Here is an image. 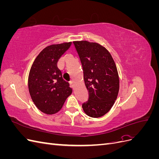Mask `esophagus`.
<instances>
[{
	"label": "esophagus",
	"mask_w": 159,
	"mask_h": 159,
	"mask_svg": "<svg viewBox=\"0 0 159 159\" xmlns=\"http://www.w3.org/2000/svg\"><path fill=\"white\" fill-rule=\"evenodd\" d=\"M70 85H71V88L74 90V89H75V84L74 81H70Z\"/></svg>",
	"instance_id": "34e87169"
}]
</instances>
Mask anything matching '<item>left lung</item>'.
Masks as SVG:
<instances>
[{"label": "left lung", "mask_w": 159, "mask_h": 159, "mask_svg": "<svg viewBox=\"0 0 159 159\" xmlns=\"http://www.w3.org/2000/svg\"><path fill=\"white\" fill-rule=\"evenodd\" d=\"M84 71V80L89 99L83 103L85 114L93 118L109 111L117 99L119 78L116 65L109 52L96 42L75 41Z\"/></svg>", "instance_id": "1"}]
</instances>
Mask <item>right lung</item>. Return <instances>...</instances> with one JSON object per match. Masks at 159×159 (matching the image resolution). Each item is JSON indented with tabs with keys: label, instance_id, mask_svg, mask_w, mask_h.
<instances>
[{
	"label": "right lung",
	"instance_id": "1",
	"mask_svg": "<svg viewBox=\"0 0 159 159\" xmlns=\"http://www.w3.org/2000/svg\"><path fill=\"white\" fill-rule=\"evenodd\" d=\"M71 42L46 47L34 61L28 75V90L36 107L47 115L55 114L72 93L70 84L62 78L57 61Z\"/></svg>",
	"mask_w": 159,
	"mask_h": 159
}]
</instances>
